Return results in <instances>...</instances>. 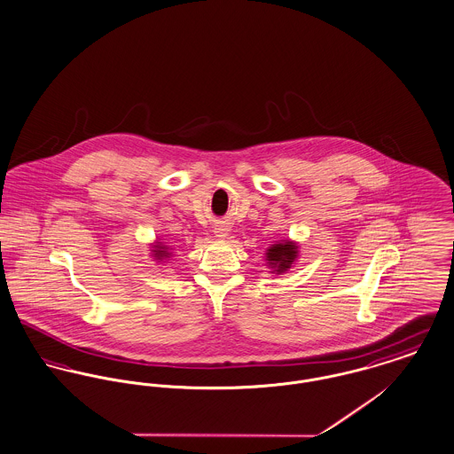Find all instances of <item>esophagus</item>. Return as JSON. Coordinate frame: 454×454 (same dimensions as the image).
Returning <instances> with one entry per match:
<instances>
[{"instance_id":"1","label":"esophagus","mask_w":454,"mask_h":454,"mask_svg":"<svg viewBox=\"0 0 454 454\" xmlns=\"http://www.w3.org/2000/svg\"><path fill=\"white\" fill-rule=\"evenodd\" d=\"M216 236H218V238H225V236H227V231H225V229H218V231H216Z\"/></svg>"}]
</instances>
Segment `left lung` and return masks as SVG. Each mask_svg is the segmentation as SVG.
Returning <instances> with one entry per match:
<instances>
[{"mask_svg":"<svg viewBox=\"0 0 454 454\" xmlns=\"http://www.w3.org/2000/svg\"><path fill=\"white\" fill-rule=\"evenodd\" d=\"M296 254H298V247L294 242H280L269 249L267 260L272 267H275V272L282 273L291 269V263L294 262Z\"/></svg>","mask_w":454,"mask_h":454,"instance_id":"1","label":"left lung"}]
</instances>
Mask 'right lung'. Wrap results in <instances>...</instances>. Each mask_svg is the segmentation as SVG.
<instances>
[{"label":"right lung","instance_id":"add662e5","mask_svg":"<svg viewBox=\"0 0 454 454\" xmlns=\"http://www.w3.org/2000/svg\"><path fill=\"white\" fill-rule=\"evenodd\" d=\"M153 253H154V258H158V260H161V258H165L167 256V253L163 251V247L158 244L156 246V249H153Z\"/></svg>","mask_w":454,"mask_h":454}]
</instances>
